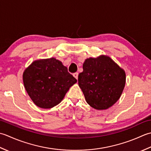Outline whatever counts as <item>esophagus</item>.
Listing matches in <instances>:
<instances>
[{
	"label": "esophagus",
	"instance_id": "obj_1",
	"mask_svg": "<svg viewBox=\"0 0 151 151\" xmlns=\"http://www.w3.org/2000/svg\"><path fill=\"white\" fill-rule=\"evenodd\" d=\"M73 77H74V78H75L77 80H78V72L73 73Z\"/></svg>",
	"mask_w": 151,
	"mask_h": 151
}]
</instances>
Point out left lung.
<instances>
[{
    "label": "left lung",
    "mask_w": 151,
    "mask_h": 151,
    "mask_svg": "<svg viewBox=\"0 0 151 151\" xmlns=\"http://www.w3.org/2000/svg\"><path fill=\"white\" fill-rule=\"evenodd\" d=\"M78 84L89 106L105 110L121 97L126 83V73L109 56L101 55L85 59Z\"/></svg>",
    "instance_id": "8db88e82"
}]
</instances>
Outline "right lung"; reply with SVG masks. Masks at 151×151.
I'll return each instance as SVG.
<instances>
[{
    "mask_svg": "<svg viewBox=\"0 0 151 151\" xmlns=\"http://www.w3.org/2000/svg\"><path fill=\"white\" fill-rule=\"evenodd\" d=\"M24 87L34 104L51 109L61 102L77 79L55 58L36 60L23 73Z\"/></svg>",
    "mask_w": 151,
    "mask_h": 151,
    "instance_id": "obj_1",
    "label": "right lung"
}]
</instances>
